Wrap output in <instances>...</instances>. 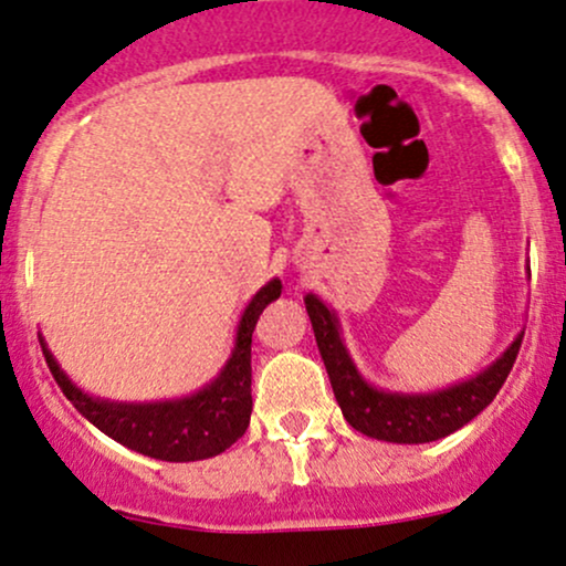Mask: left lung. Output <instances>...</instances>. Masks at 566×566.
I'll list each match as a JSON object with an SVG mask.
<instances>
[{
  "mask_svg": "<svg viewBox=\"0 0 566 566\" xmlns=\"http://www.w3.org/2000/svg\"><path fill=\"white\" fill-rule=\"evenodd\" d=\"M304 307L313 321L317 350L326 364L336 403L345 420L364 436L390 443L438 441L481 415L505 385L524 336L518 334L492 366L465 382L436 392H390L368 385L360 377L339 336V321L334 310H328L315 294L304 296Z\"/></svg>",
  "mask_w": 566,
  "mask_h": 566,
  "instance_id": "obj_1",
  "label": "left lung"
}]
</instances>
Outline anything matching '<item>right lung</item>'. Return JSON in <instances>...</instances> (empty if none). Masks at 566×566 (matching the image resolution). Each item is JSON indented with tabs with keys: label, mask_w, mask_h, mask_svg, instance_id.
<instances>
[{
	"label": "right lung",
	"mask_w": 566,
	"mask_h": 566,
	"mask_svg": "<svg viewBox=\"0 0 566 566\" xmlns=\"http://www.w3.org/2000/svg\"><path fill=\"white\" fill-rule=\"evenodd\" d=\"M281 281H270L249 302L240 317L234 350L213 382L187 398L157 403H117L82 392L63 374L59 360L42 342L44 360L53 371L63 396L74 403L85 420L101 433L114 438L133 452L155 457L165 462H195L221 454L230 449L251 422V334L259 315L270 302L281 296Z\"/></svg>",
	"instance_id": "right-lung-1"
}]
</instances>
